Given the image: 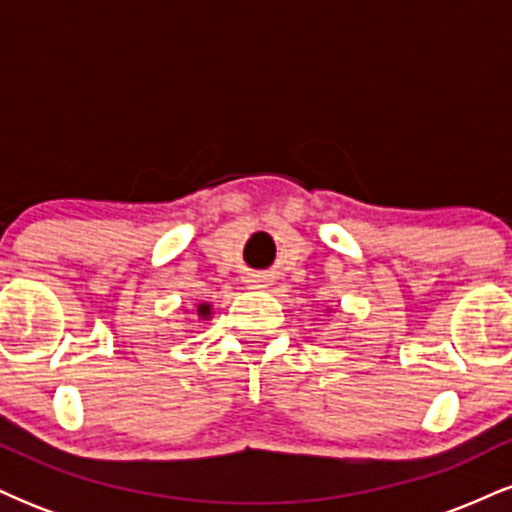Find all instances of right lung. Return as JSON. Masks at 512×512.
Wrapping results in <instances>:
<instances>
[{
  "label": "right lung",
  "mask_w": 512,
  "mask_h": 512,
  "mask_svg": "<svg viewBox=\"0 0 512 512\" xmlns=\"http://www.w3.org/2000/svg\"><path fill=\"white\" fill-rule=\"evenodd\" d=\"M195 315L199 320H211V315H214V310H211L209 303H197L195 305Z\"/></svg>",
  "instance_id": "1"
}]
</instances>
